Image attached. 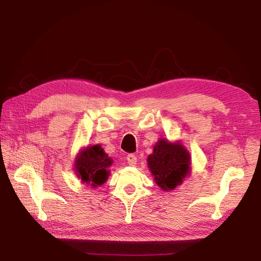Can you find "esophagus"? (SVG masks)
I'll return each instance as SVG.
<instances>
[{
  "instance_id": "34e87169",
  "label": "esophagus",
  "mask_w": 261,
  "mask_h": 261,
  "mask_svg": "<svg viewBox=\"0 0 261 261\" xmlns=\"http://www.w3.org/2000/svg\"><path fill=\"white\" fill-rule=\"evenodd\" d=\"M126 162H127V164H129L130 166H136V164H137L136 154H134V153L127 154V156H126Z\"/></svg>"
}]
</instances>
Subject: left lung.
Instances as JSON below:
<instances>
[{
	"mask_svg": "<svg viewBox=\"0 0 261 261\" xmlns=\"http://www.w3.org/2000/svg\"><path fill=\"white\" fill-rule=\"evenodd\" d=\"M191 157L180 143L159 140L149 154L148 166L157 185L164 191H170L182 182L190 173Z\"/></svg>",
	"mask_w": 261,
	"mask_h": 261,
	"instance_id": "left-lung-1",
	"label": "left lung"
}]
</instances>
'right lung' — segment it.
Wrapping results in <instances>:
<instances>
[{
    "label": "right lung",
    "mask_w": 261,
    "mask_h": 261,
    "mask_svg": "<svg viewBox=\"0 0 261 261\" xmlns=\"http://www.w3.org/2000/svg\"><path fill=\"white\" fill-rule=\"evenodd\" d=\"M112 162L113 160L109 158L101 146L95 145L93 147H87L79 154L76 159L75 169L77 176L82 178L83 182L96 187L102 185L108 179V168Z\"/></svg>",
    "instance_id": "add662e5"
}]
</instances>
